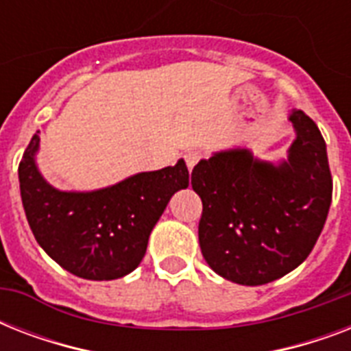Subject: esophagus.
<instances>
[{"label":"esophagus","instance_id":"obj_1","mask_svg":"<svg viewBox=\"0 0 351 351\" xmlns=\"http://www.w3.org/2000/svg\"><path fill=\"white\" fill-rule=\"evenodd\" d=\"M184 158H186L187 167H189V169H193V167L198 164V160L202 158V154L198 153V151H187V153L184 154Z\"/></svg>","mask_w":351,"mask_h":351}]
</instances>
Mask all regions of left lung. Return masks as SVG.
Masks as SVG:
<instances>
[{"mask_svg":"<svg viewBox=\"0 0 351 351\" xmlns=\"http://www.w3.org/2000/svg\"><path fill=\"white\" fill-rule=\"evenodd\" d=\"M297 138L275 165L247 149L200 160L191 186L202 198L198 242L209 267L242 286L293 271L313 250L332 204V173L319 127L291 111Z\"/></svg>","mask_w":351,"mask_h":351,"instance_id":"obj_1","label":"left lung"}]
</instances>
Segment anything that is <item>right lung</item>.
Segmentation results:
<instances>
[{
  "label": "right lung",
  "mask_w": 351,
  "mask_h": 351,
  "mask_svg": "<svg viewBox=\"0 0 351 351\" xmlns=\"http://www.w3.org/2000/svg\"><path fill=\"white\" fill-rule=\"evenodd\" d=\"M38 147L34 134L18 169L21 202L38 244L80 278L112 280L131 273L171 197L189 186L186 162L96 191H60L38 171Z\"/></svg>",
  "instance_id": "add662e5"
}]
</instances>
